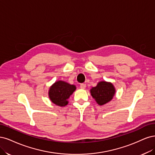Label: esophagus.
<instances>
[{"label": "esophagus", "mask_w": 155, "mask_h": 155, "mask_svg": "<svg viewBox=\"0 0 155 155\" xmlns=\"http://www.w3.org/2000/svg\"><path fill=\"white\" fill-rule=\"evenodd\" d=\"M80 87H81V89H85L86 87V85L85 84H81V86H80Z\"/></svg>", "instance_id": "esophagus-1"}]
</instances>
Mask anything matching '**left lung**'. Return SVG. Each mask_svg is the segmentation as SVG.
<instances>
[{
    "label": "left lung",
    "instance_id": "left-lung-1",
    "mask_svg": "<svg viewBox=\"0 0 155 155\" xmlns=\"http://www.w3.org/2000/svg\"><path fill=\"white\" fill-rule=\"evenodd\" d=\"M90 92L97 104L102 106L111 101L115 93V88L111 82L101 81L97 86L92 87Z\"/></svg>",
    "mask_w": 155,
    "mask_h": 155
}]
</instances>
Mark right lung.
<instances>
[{
    "instance_id": "1",
    "label": "right lung",
    "mask_w": 155,
    "mask_h": 155,
    "mask_svg": "<svg viewBox=\"0 0 155 155\" xmlns=\"http://www.w3.org/2000/svg\"><path fill=\"white\" fill-rule=\"evenodd\" d=\"M75 90L74 85L59 81L54 82L49 88V97L54 104L61 107L65 106L68 104V99Z\"/></svg>"
}]
</instances>
